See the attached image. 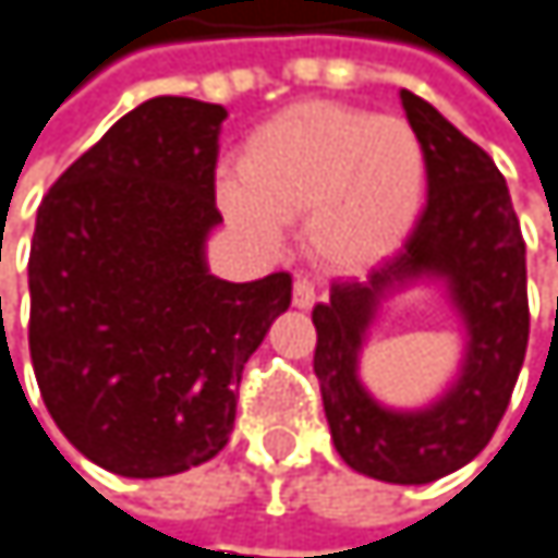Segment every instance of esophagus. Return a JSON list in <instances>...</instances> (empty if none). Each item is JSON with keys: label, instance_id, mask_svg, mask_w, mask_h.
<instances>
[{"label": "esophagus", "instance_id": "obj_1", "mask_svg": "<svg viewBox=\"0 0 558 558\" xmlns=\"http://www.w3.org/2000/svg\"><path fill=\"white\" fill-rule=\"evenodd\" d=\"M314 301H317V288L307 281V277H298V281H294V307L311 311V307H314Z\"/></svg>", "mask_w": 558, "mask_h": 558}]
</instances>
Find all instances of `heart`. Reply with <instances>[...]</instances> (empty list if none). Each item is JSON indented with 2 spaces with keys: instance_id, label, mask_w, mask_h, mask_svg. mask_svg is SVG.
I'll list each match as a JSON object with an SVG mask.
<instances>
[{
  "instance_id": "obj_1",
  "label": "heart",
  "mask_w": 558,
  "mask_h": 558,
  "mask_svg": "<svg viewBox=\"0 0 558 558\" xmlns=\"http://www.w3.org/2000/svg\"><path fill=\"white\" fill-rule=\"evenodd\" d=\"M225 215L277 244L304 215L307 251L333 270L390 257L416 228L426 148L397 114L301 101L260 122L241 145L238 178L218 184Z\"/></svg>"
}]
</instances>
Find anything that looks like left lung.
Wrapping results in <instances>:
<instances>
[{
	"mask_svg": "<svg viewBox=\"0 0 558 558\" xmlns=\"http://www.w3.org/2000/svg\"><path fill=\"white\" fill-rule=\"evenodd\" d=\"M426 148V208L407 244L364 281H333L314 307L324 413L340 460L374 480L433 483L493 440L530 340L526 244L493 158L413 92H400ZM440 283L464 320V361L451 387L416 411L380 404L360 380V350L383 304L413 283Z\"/></svg>",
	"mask_w": 558,
	"mask_h": 558,
	"instance_id": "left-lung-1",
	"label": "left lung"
}]
</instances>
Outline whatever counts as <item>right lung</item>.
Returning <instances> with one entry per match:
<instances>
[{
  "label": "right lung",
  "mask_w": 558,
  "mask_h": 558,
  "mask_svg": "<svg viewBox=\"0 0 558 558\" xmlns=\"http://www.w3.org/2000/svg\"><path fill=\"white\" fill-rule=\"evenodd\" d=\"M228 111L158 95L43 197L28 254V353L65 440L108 473L155 480L218 457L247 356L291 307V274L208 270Z\"/></svg>",
  "instance_id": "1"
}]
</instances>
